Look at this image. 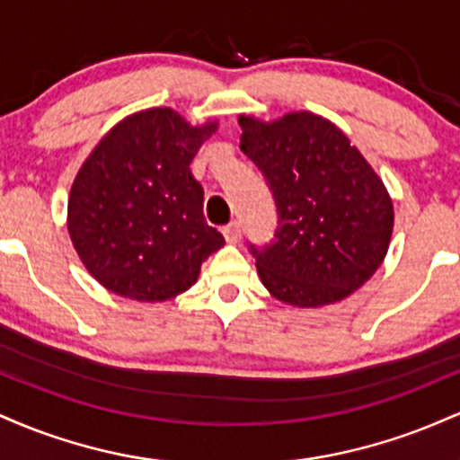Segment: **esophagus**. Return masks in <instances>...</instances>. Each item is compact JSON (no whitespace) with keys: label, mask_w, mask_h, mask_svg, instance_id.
Masks as SVG:
<instances>
[{"label":"esophagus","mask_w":460,"mask_h":460,"mask_svg":"<svg viewBox=\"0 0 460 460\" xmlns=\"http://www.w3.org/2000/svg\"><path fill=\"white\" fill-rule=\"evenodd\" d=\"M223 234H225V240L229 242V244H237L242 237V226H240V223H229L223 229Z\"/></svg>","instance_id":"1"}]
</instances>
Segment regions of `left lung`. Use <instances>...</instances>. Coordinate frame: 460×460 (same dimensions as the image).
Here are the masks:
<instances>
[{
    "instance_id": "obj_1",
    "label": "left lung",
    "mask_w": 460,
    "mask_h": 460,
    "mask_svg": "<svg viewBox=\"0 0 460 460\" xmlns=\"http://www.w3.org/2000/svg\"><path fill=\"white\" fill-rule=\"evenodd\" d=\"M240 149L255 162L277 205V229L251 244L274 298L320 307L350 296L376 272L394 208L372 166L335 125L309 112L260 123L240 116Z\"/></svg>"
}]
</instances>
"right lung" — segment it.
<instances>
[{
  "mask_svg": "<svg viewBox=\"0 0 460 460\" xmlns=\"http://www.w3.org/2000/svg\"><path fill=\"white\" fill-rule=\"evenodd\" d=\"M216 129L190 128L168 108L129 116L94 146L68 199V234L84 266L119 296L157 303L186 292L225 244L205 223L190 172Z\"/></svg>",
  "mask_w": 460,
  "mask_h": 460,
  "instance_id": "add662e5",
  "label": "right lung"
}]
</instances>
